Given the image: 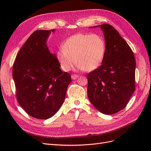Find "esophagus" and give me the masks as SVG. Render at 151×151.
Here are the masks:
<instances>
[{
	"instance_id": "obj_1",
	"label": "esophagus",
	"mask_w": 151,
	"mask_h": 151,
	"mask_svg": "<svg viewBox=\"0 0 151 151\" xmlns=\"http://www.w3.org/2000/svg\"><path fill=\"white\" fill-rule=\"evenodd\" d=\"M71 77H72V79L75 80V79H76L78 78V77H79V76H78V75H76V74H72V75L71 76Z\"/></svg>"
}]
</instances>
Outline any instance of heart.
Returning <instances> with one entry per match:
<instances>
[{"instance_id":"obj_1","label":"heart","mask_w":151,"mask_h":151,"mask_svg":"<svg viewBox=\"0 0 151 151\" xmlns=\"http://www.w3.org/2000/svg\"><path fill=\"white\" fill-rule=\"evenodd\" d=\"M106 52V43L98 34L79 33L68 38L63 48L57 52L56 57L60 68L68 71L73 65L86 71H93L102 63Z\"/></svg>"}]
</instances>
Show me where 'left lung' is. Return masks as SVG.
Returning a JSON list of instances; mask_svg holds the SVG:
<instances>
[{
	"label": "left lung",
	"instance_id": "8db88e82",
	"mask_svg": "<svg viewBox=\"0 0 151 151\" xmlns=\"http://www.w3.org/2000/svg\"><path fill=\"white\" fill-rule=\"evenodd\" d=\"M99 26L106 52L102 65L87 76L88 96L99 111L113 115L127 106L135 91V59L129 45L112 26Z\"/></svg>",
	"mask_w": 151,
	"mask_h": 151
}]
</instances>
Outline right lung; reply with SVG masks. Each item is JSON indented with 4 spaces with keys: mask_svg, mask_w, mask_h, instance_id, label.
<instances>
[{
    "mask_svg": "<svg viewBox=\"0 0 151 151\" xmlns=\"http://www.w3.org/2000/svg\"><path fill=\"white\" fill-rule=\"evenodd\" d=\"M51 31L55 29L33 32L18 52L12 68L18 103L29 115L42 120L60 108L72 81L49 51L47 40Z\"/></svg>",
    "mask_w": 151,
    "mask_h": 151,
    "instance_id": "obj_1",
    "label": "right lung"
}]
</instances>
